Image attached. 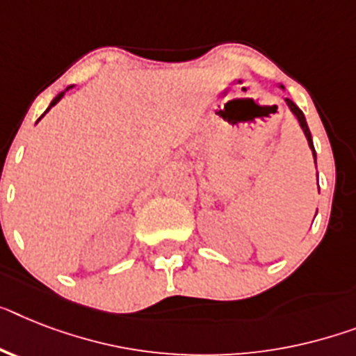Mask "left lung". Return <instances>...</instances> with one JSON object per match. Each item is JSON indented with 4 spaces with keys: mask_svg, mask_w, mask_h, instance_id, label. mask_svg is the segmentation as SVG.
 Returning a JSON list of instances; mask_svg holds the SVG:
<instances>
[{
    "mask_svg": "<svg viewBox=\"0 0 356 356\" xmlns=\"http://www.w3.org/2000/svg\"><path fill=\"white\" fill-rule=\"evenodd\" d=\"M278 87H280L282 90H284V85H278ZM286 104H287V107H289L291 113L295 114V118L298 120V123H300V129H302V131H304L305 138H307V145H309L311 152H313V160H315V165H316V152H315V145H313V138H311V131H309V127H307V122H305L304 113H302L300 108L296 107V104H295V102H293V99L286 98ZM316 181H318V172H316ZM316 211H318V209H316ZM315 216H316V214H315Z\"/></svg>",
    "mask_w": 356,
    "mask_h": 356,
    "instance_id": "left-lung-1",
    "label": "left lung"
}]
</instances>
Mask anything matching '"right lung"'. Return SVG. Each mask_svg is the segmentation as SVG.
<instances>
[{
  "label": "right lung",
  "instance_id": "right-lung-1",
  "mask_svg": "<svg viewBox=\"0 0 356 356\" xmlns=\"http://www.w3.org/2000/svg\"><path fill=\"white\" fill-rule=\"evenodd\" d=\"M74 87H76V85H69V87H67V89H65V90H61V92H60V94H58V96H56V98H54V99H52V102H51V105H49V108H47L45 113L41 114V116H40V120H41V118H43V116H45V114H47V113H49V111H51V108H52V107H54V105H56V104H58V102H60V99H61V98H63V96H65V92H67V90H70V89H74ZM40 120H38V122H40Z\"/></svg>",
  "mask_w": 356,
  "mask_h": 356
}]
</instances>
